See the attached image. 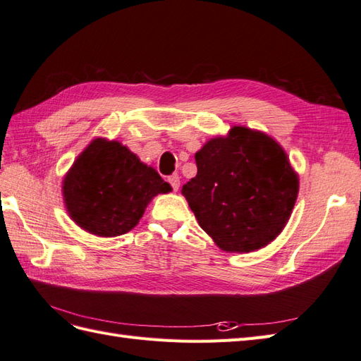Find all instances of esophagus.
<instances>
[{
  "instance_id": "34e87169",
  "label": "esophagus",
  "mask_w": 361,
  "mask_h": 361,
  "mask_svg": "<svg viewBox=\"0 0 361 361\" xmlns=\"http://www.w3.org/2000/svg\"><path fill=\"white\" fill-rule=\"evenodd\" d=\"M168 181H169V184H171L172 189L175 192L180 189V177H178V175H171V177L168 178Z\"/></svg>"
}]
</instances>
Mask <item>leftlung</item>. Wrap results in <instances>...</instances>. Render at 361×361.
<instances>
[{"label": "left lung", "instance_id": "8db88e82", "mask_svg": "<svg viewBox=\"0 0 361 361\" xmlns=\"http://www.w3.org/2000/svg\"><path fill=\"white\" fill-rule=\"evenodd\" d=\"M198 173L181 193L201 228L226 252H251L283 231L300 180L287 154L262 131L233 127L195 154Z\"/></svg>", "mask_w": 361, "mask_h": 361}]
</instances>
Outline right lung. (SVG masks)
I'll return each instance as SVG.
<instances>
[{"instance_id":"add662e5","label":"right lung","mask_w":361,"mask_h":361,"mask_svg":"<svg viewBox=\"0 0 361 361\" xmlns=\"http://www.w3.org/2000/svg\"><path fill=\"white\" fill-rule=\"evenodd\" d=\"M61 189L71 219L101 238L128 233L156 195L172 190L136 154L106 139L89 143L65 175Z\"/></svg>"}]
</instances>
